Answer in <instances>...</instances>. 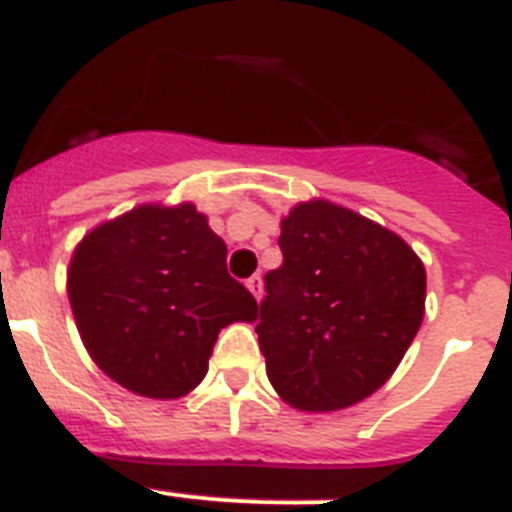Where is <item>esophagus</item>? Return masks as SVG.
Listing matches in <instances>:
<instances>
[{
    "label": "esophagus",
    "instance_id": "obj_1",
    "mask_svg": "<svg viewBox=\"0 0 512 512\" xmlns=\"http://www.w3.org/2000/svg\"><path fill=\"white\" fill-rule=\"evenodd\" d=\"M246 285H248V290H251V293H253V298H256V301H261V295H264V280H261L259 274H253V277L246 282Z\"/></svg>",
    "mask_w": 512,
    "mask_h": 512
}]
</instances>
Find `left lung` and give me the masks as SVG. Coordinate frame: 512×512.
I'll list each match as a JSON object with an SVG mask.
<instances>
[{
    "mask_svg": "<svg viewBox=\"0 0 512 512\" xmlns=\"http://www.w3.org/2000/svg\"><path fill=\"white\" fill-rule=\"evenodd\" d=\"M280 251L256 316L272 387L301 411L369 398L421 327L424 264L395 232L329 201L282 219Z\"/></svg>",
    "mask_w": 512,
    "mask_h": 512,
    "instance_id": "8db88e82",
    "label": "left lung"
}]
</instances>
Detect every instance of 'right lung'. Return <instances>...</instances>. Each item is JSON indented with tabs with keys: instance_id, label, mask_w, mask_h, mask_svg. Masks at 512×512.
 Masks as SVG:
<instances>
[{
	"instance_id": "right-lung-1",
	"label": "right lung",
	"mask_w": 512,
	"mask_h": 512,
	"mask_svg": "<svg viewBox=\"0 0 512 512\" xmlns=\"http://www.w3.org/2000/svg\"><path fill=\"white\" fill-rule=\"evenodd\" d=\"M67 295L99 369L135 395L172 400L209 371L219 329L256 319L227 246L193 204L138 206L75 248Z\"/></svg>"
}]
</instances>
